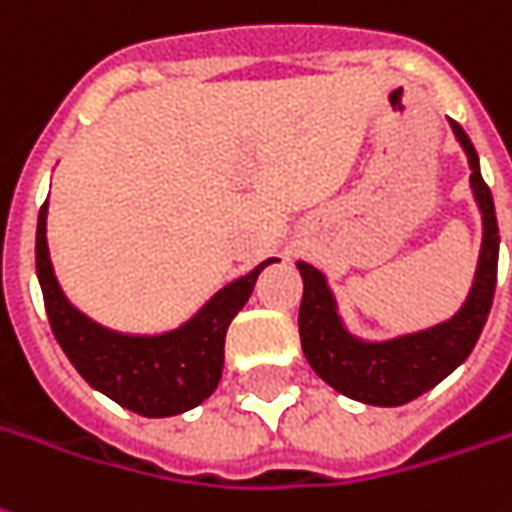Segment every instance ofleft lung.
Instances as JSON below:
<instances>
[{
    "label": "left lung",
    "instance_id": "obj_1",
    "mask_svg": "<svg viewBox=\"0 0 512 512\" xmlns=\"http://www.w3.org/2000/svg\"><path fill=\"white\" fill-rule=\"evenodd\" d=\"M454 137L471 165V187L482 212V252L471 294L457 314L429 330H417L389 342H364L347 333L328 280L311 263H297L302 274L300 339L314 373L347 398L370 406H403L437 387L471 356L485 328L499 269V224L490 187L479 173V156L460 123L451 120Z\"/></svg>",
    "mask_w": 512,
    "mask_h": 512
}]
</instances>
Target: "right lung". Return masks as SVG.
<instances>
[{
    "label": "right lung",
    "instance_id": "1",
    "mask_svg": "<svg viewBox=\"0 0 512 512\" xmlns=\"http://www.w3.org/2000/svg\"><path fill=\"white\" fill-rule=\"evenodd\" d=\"M274 260L224 285L182 328L131 336L97 325L66 300L47 249V201L38 212L36 274L55 339L89 387L142 417L182 415L210 398L224 370L229 322L252 297L257 274Z\"/></svg>",
    "mask_w": 512,
    "mask_h": 512
}]
</instances>
